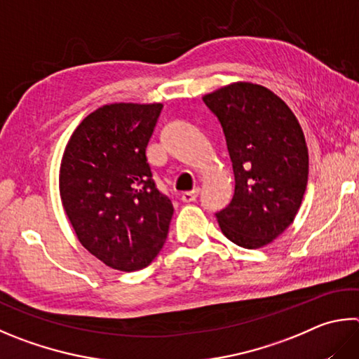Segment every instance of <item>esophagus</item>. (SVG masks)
<instances>
[{"instance_id":"1","label":"esophagus","mask_w":359,"mask_h":359,"mask_svg":"<svg viewBox=\"0 0 359 359\" xmlns=\"http://www.w3.org/2000/svg\"><path fill=\"white\" fill-rule=\"evenodd\" d=\"M198 194H199V188H193L191 191H184V193H182L180 199L184 201V202H191V201H196Z\"/></svg>"}]
</instances>
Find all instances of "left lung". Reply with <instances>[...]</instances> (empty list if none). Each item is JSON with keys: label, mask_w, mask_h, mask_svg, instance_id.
<instances>
[{"label": "left lung", "mask_w": 359, "mask_h": 359, "mask_svg": "<svg viewBox=\"0 0 359 359\" xmlns=\"http://www.w3.org/2000/svg\"><path fill=\"white\" fill-rule=\"evenodd\" d=\"M218 117L236 191L217 213L221 232L238 246L271 243L295 219L308 185V146L295 114L260 84L238 81L202 97Z\"/></svg>", "instance_id": "left-lung-1"}]
</instances>
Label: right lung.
I'll return each instance as SVG.
<instances>
[{"instance_id": "right-lung-1", "label": "right lung", "mask_w": 359, "mask_h": 359, "mask_svg": "<svg viewBox=\"0 0 359 359\" xmlns=\"http://www.w3.org/2000/svg\"><path fill=\"white\" fill-rule=\"evenodd\" d=\"M161 103H111L84 117L60 169L62 207L80 243L121 271L147 266L168 237L174 207L158 191L146 147Z\"/></svg>"}]
</instances>
